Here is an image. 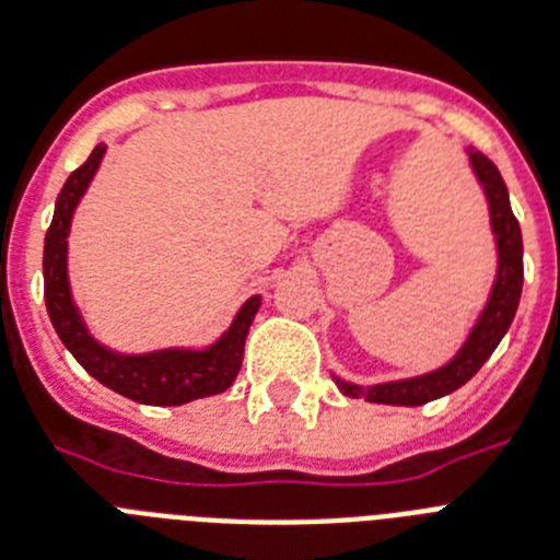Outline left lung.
<instances>
[{
    "label": "left lung",
    "instance_id": "8db88e82",
    "mask_svg": "<svg viewBox=\"0 0 560 560\" xmlns=\"http://www.w3.org/2000/svg\"><path fill=\"white\" fill-rule=\"evenodd\" d=\"M472 168L478 174L480 186L487 191L489 217H492V231L498 243V277L489 294V303L483 314L475 323L472 335L460 346V352L435 372L409 377V381L377 383V386H354V383L337 381L346 397H366L369 404L389 406H423L429 400L450 395L460 389L475 372L495 352L501 337L512 326V317L518 312L521 289H524V243H521V225L510 208V191L503 186L501 171L489 156L469 151Z\"/></svg>",
    "mask_w": 560,
    "mask_h": 560
}]
</instances>
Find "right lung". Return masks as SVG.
Here are the masks:
<instances>
[{
  "mask_svg": "<svg viewBox=\"0 0 560 560\" xmlns=\"http://www.w3.org/2000/svg\"><path fill=\"white\" fill-rule=\"evenodd\" d=\"M103 154L105 145H96L85 163L65 179L57 208H54V220L45 234L42 275H45V306H48L50 323L65 349L91 377L137 404L183 406L197 397L220 395L234 383L243 366V346H246L254 314L260 308V298H248L246 306L240 308L231 323V329L202 352H191V349H163V352L148 354L110 352L88 335L85 323L73 306L71 285H68V231H71L73 208L85 194L88 183L94 179Z\"/></svg>",
  "mask_w": 560,
  "mask_h": 560,
  "instance_id": "add662e5",
  "label": "right lung"
}]
</instances>
